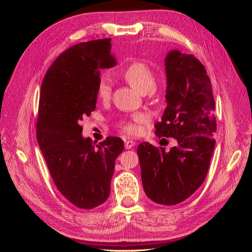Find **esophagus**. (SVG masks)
<instances>
[{
	"instance_id": "esophagus-1",
	"label": "esophagus",
	"mask_w": 252,
	"mask_h": 252,
	"mask_svg": "<svg viewBox=\"0 0 252 252\" xmlns=\"http://www.w3.org/2000/svg\"><path fill=\"white\" fill-rule=\"evenodd\" d=\"M134 145H135V143H134L133 141L128 140V141L125 142V148H126V149H131V148L134 146Z\"/></svg>"
}]
</instances>
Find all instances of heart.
Returning <instances> with one entry per match:
<instances>
[{
  "instance_id": "heart-1",
  "label": "heart",
  "mask_w": 252,
  "mask_h": 252,
  "mask_svg": "<svg viewBox=\"0 0 252 252\" xmlns=\"http://www.w3.org/2000/svg\"><path fill=\"white\" fill-rule=\"evenodd\" d=\"M125 81L141 94H146L156 85V75L151 68L144 62H132L122 72ZM97 96L101 100H107L111 94L110 83L106 78H102L97 84ZM143 121L142 116H136L131 120L121 122L122 131L128 134H138L141 130L139 123Z\"/></svg>"
}]
</instances>
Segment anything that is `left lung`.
<instances>
[{"label": "left lung", "mask_w": 252, "mask_h": 252, "mask_svg": "<svg viewBox=\"0 0 252 252\" xmlns=\"http://www.w3.org/2000/svg\"><path fill=\"white\" fill-rule=\"evenodd\" d=\"M165 71L167 107L156 134L177 139L179 145L165 151L144 142L138 155L145 193L158 204L175 205L188 199L207 174L216 145V106L210 79L194 56L170 50Z\"/></svg>", "instance_id": "1"}]
</instances>
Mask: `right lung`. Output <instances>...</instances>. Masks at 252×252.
<instances>
[{
  "label": "right lung",
  "mask_w": 252,
  "mask_h": 252,
  "mask_svg": "<svg viewBox=\"0 0 252 252\" xmlns=\"http://www.w3.org/2000/svg\"><path fill=\"white\" fill-rule=\"evenodd\" d=\"M111 39L73 45L49 67L41 86L36 139L59 191L82 209L108 199L114 163L124 143L98 145L82 135L81 121L95 109L100 70L116 65Z\"/></svg>",
  "instance_id": "right-lung-1"
}]
</instances>
